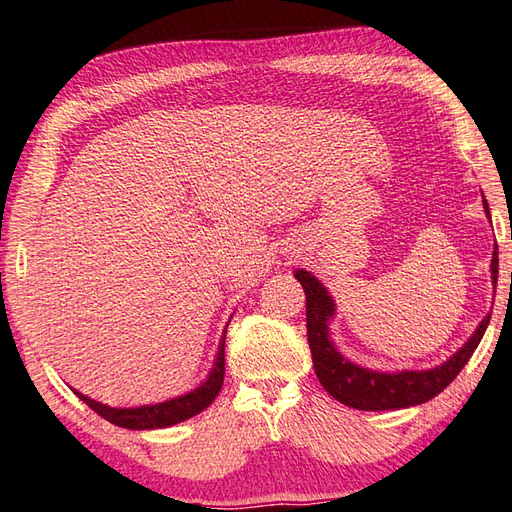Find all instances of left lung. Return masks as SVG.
Returning a JSON list of instances; mask_svg holds the SVG:
<instances>
[{
	"mask_svg": "<svg viewBox=\"0 0 512 512\" xmlns=\"http://www.w3.org/2000/svg\"><path fill=\"white\" fill-rule=\"evenodd\" d=\"M482 203L487 218H491L487 201ZM491 274L493 283H497V246L491 259ZM294 277L303 285L307 296V339L318 381L335 400L359 411L406 409V406L424 404L430 398H435L465 368V363L474 355L491 320V313H487V318L478 324V329L463 344V348H458V352H454L448 361L437 365V368L422 372L404 370L393 374L374 372L359 368V365L339 355L329 339V320L335 316V303L326 292V287L307 270H296Z\"/></svg>",
	"mask_w": 512,
	"mask_h": 512,
	"instance_id": "left-lung-1",
	"label": "left lung"
}]
</instances>
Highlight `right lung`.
Masks as SVG:
<instances>
[{"mask_svg": "<svg viewBox=\"0 0 512 512\" xmlns=\"http://www.w3.org/2000/svg\"><path fill=\"white\" fill-rule=\"evenodd\" d=\"M225 333H222V342L218 346L214 368L209 372L207 381L201 387L192 389L190 393H183V396H177L173 400L136 406V409H114V406L101 404L93 398L84 396L80 391L75 389L73 391L77 393V398L84 400L90 409L99 413L103 419H108V422L114 426L129 428V430H153V428H166V426L179 424L183 419L199 415L216 400L222 381H225Z\"/></svg>", "mask_w": 512, "mask_h": 512, "instance_id": "obj_1", "label": "right lung"}]
</instances>
